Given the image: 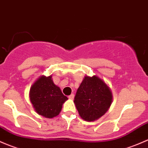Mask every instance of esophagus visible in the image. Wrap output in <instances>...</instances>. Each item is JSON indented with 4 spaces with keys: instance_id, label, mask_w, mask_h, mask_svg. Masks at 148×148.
<instances>
[{
    "instance_id": "1",
    "label": "esophagus",
    "mask_w": 148,
    "mask_h": 148,
    "mask_svg": "<svg viewBox=\"0 0 148 148\" xmlns=\"http://www.w3.org/2000/svg\"><path fill=\"white\" fill-rule=\"evenodd\" d=\"M68 98L71 99V100H73V99L74 98V94H71V95H69V96H68Z\"/></svg>"
}]
</instances>
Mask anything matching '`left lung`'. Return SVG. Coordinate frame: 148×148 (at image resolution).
Segmentation results:
<instances>
[{"mask_svg": "<svg viewBox=\"0 0 148 148\" xmlns=\"http://www.w3.org/2000/svg\"><path fill=\"white\" fill-rule=\"evenodd\" d=\"M112 92L97 76H85L76 92L74 103L80 116L94 121L103 116L112 103Z\"/></svg>", "mask_w": 148, "mask_h": 148, "instance_id": "8db88e82", "label": "left lung"}]
</instances>
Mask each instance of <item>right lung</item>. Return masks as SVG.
<instances>
[{
  "mask_svg": "<svg viewBox=\"0 0 148 148\" xmlns=\"http://www.w3.org/2000/svg\"><path fill=\"white\" fill-rule=\"evenodd\" d=\"M30 99L39 115L52 118L60 113L62 106L68 97L53 83L51 75L41 76L35 82L30 88Z\"/></svg>",
  "mask_w": 148,
  "mask_h": 148,
  "instance_id": "right-lung-1",
  "label": "right lung"
}]
</instances>
